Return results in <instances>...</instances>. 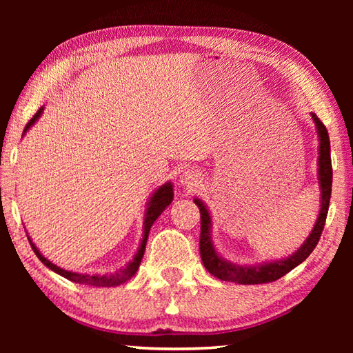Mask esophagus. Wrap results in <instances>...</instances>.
I'll return each mask as SVG.
<instances>
[{"label": "esophagus", "instance_id": "1", "mask_svg": "<svg viewBox=\"0 0 353 353\" xmlns=\"http://www.w3.org/2000/svg\"><path fill=\"white\" fill-rule=\"evenodd\" d=\"M201 181H203V179H201L200 172L194 170H186L181 176V183L186 186V188H191V190L197 188V186L201 183Z\"/></svg>", "mask_w": 353, "mask_h": 353}]
</instances>
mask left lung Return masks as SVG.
<instances>
[{"mask_svg":"<svg viewBox=\"0 0 353 353\" xmlns=\"http://www.w3.org/2000/svg\"><path fill=\"white\" fill-rule=\"evenodd\" d=\"M312 121L316 124L317 134H319V185H320V212L319 219L314 224L310 236L305 239V243L299 247V250L291 254V256L281 259V261H270L262 262L256 265H239L234 264L228 259H224L216 253L214 243H212V219L209 214L206 205L200 199H194L200 209L201 219V234H200V256L206 270L212 276L219 277L221 281L243 283V285H254V283H267L277 281L279 277L285 276L292 268H296L299 264L310 256L311 252L316 249L321 232L325 228L329 200H331L332 191V163H331V144H329V134L325 124L320 121L316 114H311Z\"/></svg>","mask_w":353,"mask_h":353,"instance_id":"obj_1","label":"left lung"}]
</instances>
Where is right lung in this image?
<instances>
[{
	"mask_svg": "<svg viewBox=\"0 0 353 353\" xmlns=\"http://www.w3.org/2000/svg\"><path fill=\"white\" fill-rule=\"evenodd\" d=\"M42 110L43 108H41L39 110L36 112V115L30 119L27 123L26 129H24V134L27 133V130L32 127L39 117L42 115ZM172 197H174V192H172V185L171 182L163 183L162 186H159L153 194L152 197H150L148 203H147V209H145V219H144V234H142V239H141V244L138 247V252L134 253L133 259L127 264L125 267L117 270L114 273H108V274H89V273H76V272H68V270H63L61 267H57L56 264H52L51 261H48L45 256H42V253L37 250V247L34 245V243L30 239L28 236V241L30 245H32L33 252L36 253V256L41 259V262L43 265H47L52 272L63 276L65 279H68L71 282H76V283H83V285H91V287H117V285H121L124 282H127L130 279V277L138 272L139 264L142 261V256H144V252H145V244H147V238L150 234V229H152L153 223L156 221L157 216H159L163 211L165 208H167L171 201Z\"/></svg>",
	"mask_w": 353,
	"mask_h": 353,
	"instance_id": "1",
	"label": "right lung"
}]
</instances>
